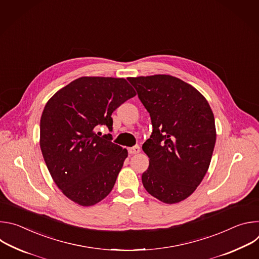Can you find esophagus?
Returning <instances> with one entry per match:
<instances>
[{
    "instance_id": "34e87169",
    "label": "esophagus",
    "mask_w": 259,
    "mask_h": 259,
    "mask_svg": "<svg viewBox=\"0 0 259 259\" xmlns=\"http://www.w3.org/2000/svg\"><path fill=\"white\" fill-rule=\"evenodd\" d=\"M139 152H140L139 145H134V146L129 147V149H128V153H129L130 155H136V154H138Z\"/></svg>"
}]
</instances>
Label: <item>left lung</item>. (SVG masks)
<instances>
[{"label":"left lung","mask_w":259,"mask_h":259,"mask_svg":"<svg viewBox=\"0 0 259 259\" xmlns=\"http://www.w3.org/2000/svg\"><path fill=\"white\" fill-rule=\"evenodd\" d=\"M150 113L153 133L143 145L150 165L142 173L146 192L166 204L190 197L208 171L216 141L206 98L169 75L128 78Z\"/></svg>","instance_id":"left-lung-1"}]
</instances>
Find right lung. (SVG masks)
Here are the masks:
<instances>
[{"label": "right lung", "mask_w": 259, "mask_h": 259, "mask_svg": "<svg viewBox=\"0 0 259 259\" xmlns=\"http://www.w3.org/2000/svg\"><path fill=\"white\" fill-rule=\"evenodd\" d=\"M135 95L123 78L82 77L46 103L41 151L55 184L72 202L92 206L112 192L128 152L95 130L105 125L112 131L114 110Z\"/></svg>", "instance_id": "obj_1"}]
</instances>
